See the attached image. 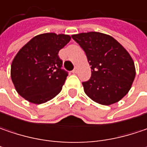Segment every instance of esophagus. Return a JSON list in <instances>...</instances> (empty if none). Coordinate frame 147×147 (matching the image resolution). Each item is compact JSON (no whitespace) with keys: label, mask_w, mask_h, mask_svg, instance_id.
<instances>
[{"label":"esophagus","mask_w":147,"mask_h":147,"mask_svg":"<svg viewBox=\"0 0 147 147\" xmlns=\"http://www.w3.org/2000/svg\"><path fill=\"white\" fill-rule=\"evenodd\" d=\"M77 71H78V67H75V68H74V70L72 71V73L74 74L77 73Z\"/></svg>","instance_id":"34e87169"}]
</instances>
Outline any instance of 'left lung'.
Returning a JSON list of instances; mask_svg holds the SVG:
<instances>
[{
	"mask_svg": "<svg viewBox=\"0 0 147 147\" xmlns=\"http://www.w3.org/2000/svg\"><path fill=\"white\" fill-rule=\"evenodd\" d=\"M84 50L91 76L82 82L85 93L94 101L109 106L121 100L130 91L135 76L134 61L117 40L100 32L71 36Z\"/></svg>",
	"mask_w": 147,
	"mask_h": 147,
	"instance_id": "8db88e82",
	"label": "left lung"
}]
</instances>
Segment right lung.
<instances>
[{
	"mask_svg": "<svg viewBox=\"0 0 147 147\" xmlns=\"http://www.w3.org/2000/svg\"><path fill=\"white\" fill-rule=\"evenodd\" d=\"M70 40L68 35L40 34L18 51L11 66V76L20 96L41 104L60 93L68 72L61 69L58 52Z\"/></svg>",
	"mask_w": 147,
	"mask_h": 147,
	"instance_id": "add662e5",
	"label": "right lung"
}]
</instances>
